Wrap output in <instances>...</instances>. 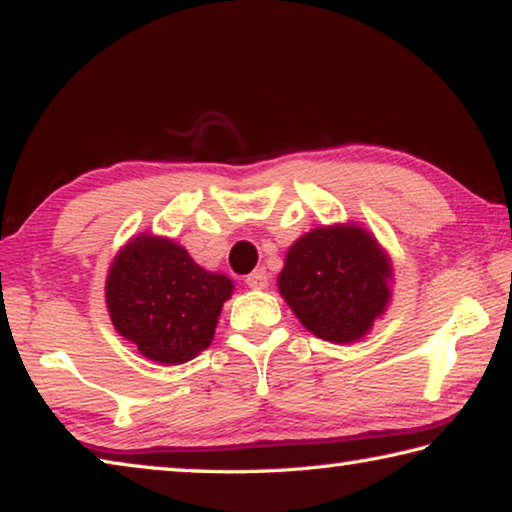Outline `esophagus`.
I'll list each match as a JSON object with an SVG mask.
<instances>
[{"instance_id": "obj_1", "label": "esophagus", "mask_w": 512, "mask_h": 512, "mask_svg": "<svg viewBox=\"0 0 512 512\" xmlns=\"http://www.w3.org/2000/svg\"><path fill=\"white\" fill-rule=\"evenodd\" d=\"M246 284L253 289H266L268 287V271L266 268H255L253 273L246 275Z\"/></svg>"}]
</instances>
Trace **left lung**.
Masks as SVG:
<instances>
[{
	"mask_svg": "<svg viewBox=\"0 0 512 512\" xmlns=\"http://www.w3.org/2000/svg\"><path fill=\"white\" fill-rule=\"evenodd\" d=\"M393 266L366 228L323 225L289 248L277 287L318 339L354 343L391 302Z\"/></svg>",
	"mask_w": 512,
	"mask_h": 512,
	"instance_id": "8db88e82",
	"label": "left lung"
}]
</instances>
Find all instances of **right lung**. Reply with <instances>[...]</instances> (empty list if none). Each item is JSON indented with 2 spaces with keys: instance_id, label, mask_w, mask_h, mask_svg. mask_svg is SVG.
<instances>
[{
  "instance_id": "right-lung-1",
  "label": "right lung",
  "mask_w": 512,
  "mask_h": 512,
  "mask_svg": "<svg viewBox=\"0 0 512 512\" xmlns=\"http://www.w3.org/2000/svg\"><path fill=\"white\" fill-rule=\"evenodd\" d=\"M232 289L230 277L205 271L173 239L140 235L110 266L106 305L112 325L140 354L176 366L212 343Z\"/></svg>"
}]
</instances>
